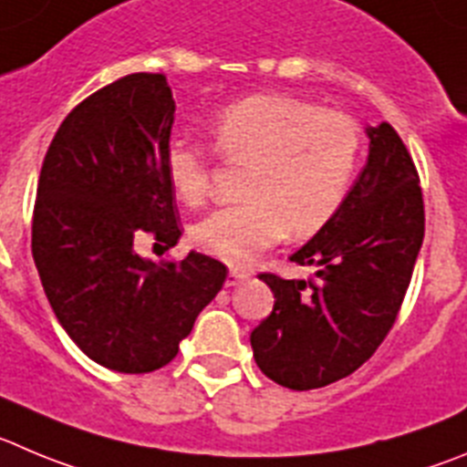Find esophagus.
I'll list each match as a JSON object with an SVG mask.
<instances>
[{"label": "esophagus", "instance_id": "obj_1", "mask_svg": "<svg viewBox=\"0 0 467 467\" xmlns=\"http://www.w3.org/2000/svg\"><path fill=\"white\" fill-rule=\"evenodd\" d=\"M246 278H248V274L242 272V269H230L228 278H225V285L234 287V285H239V283L246 281Z\"/></svg>", "mask_w": 467, "mask_h": 467}]
</instances>
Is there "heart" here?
Returning a JSON list of instances; mask_svg holds the SVG:
<instances>
[{
  "instance_id": "1",
  "label": "heart",
  "mask_w": 467,
  "mask_h": 467,
  "mask_svg": "<svg viewBox=\"0 0 467 467\" xmlns=\"http://www.w3.org/2000/svg\"><path fill=\"white\" fill-rule=\"evenodd\" d=\"M216 151L248 168L237 207L219 209L191 233L195 246L244 267L283 239H306L325 228L346 200L361 156V129L352 117L295 96H248L225 108L212 126ZM165 172L184 204L209 193V154L174 140Z\"/></svg>"
}]
</instances>
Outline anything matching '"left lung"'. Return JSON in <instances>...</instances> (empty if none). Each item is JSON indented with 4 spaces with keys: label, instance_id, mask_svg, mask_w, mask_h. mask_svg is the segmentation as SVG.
<instances>
[{
    "label": "left lung",
    "instance_id": "1",
    "mask_svg": "<svg viewBox=\"0 0 467 467\" xmlns=\"http://www.w3.org/2000/svg\"><path fill=\"white\" fill-rule=\"evenodd\" d=\"M368 159L334 219L290 260L308 281L260 274L274 311L251 332L255 364L287 389L350 376L385 341L424 242L420 174L387 121L366 126Z\"/></svg>",
    "mask_w": 467,
    "mask_h": 467
}]
</instances>
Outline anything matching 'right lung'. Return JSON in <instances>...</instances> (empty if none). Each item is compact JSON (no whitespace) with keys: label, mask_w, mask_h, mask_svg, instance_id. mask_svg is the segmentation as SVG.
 I'll return each instance as SVG.
<instances>
[{"label":"right lung","mask_w":467,"mask_h":467,"mask_svg":"<svg viewBox=\"0 0 467 467\" xmlns=\"http://www.w3.org/2000/svg\"><path fill=\"white\" fill-rule=\"evenodd\" d=\"M174 99L161 73H130L94 91L57 129L38 177L32 254L71 341L96 364L150 373L174 359L228 269L191 251L156 265L138 233L180 242L165 150Z\"/></svg>","instance_id":"add662e5"}]
</instances>
